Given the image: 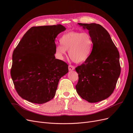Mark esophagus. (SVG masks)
<instances>
[{
  "instance_id": "esophagus-1",
  "label": "esophagus",
  "mask_w": 133,
  "mask_h": 133,
  "mask_svg": "<svg viewBox=\"0 0 133 133\" xmlns=\"http://www.w3.org/2000/svg\"><path fill=\"white\" fill-rule=\"evenodd\" d=\"M75 66H73V65H69L68 66V70H69V71H73L75 70Z\"/></svg>"
}]
</instances>
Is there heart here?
<instances>
[{"label":"heart","mask_w":133,"mask_h":133,"mask_svg":"<svg viewBox=\"0 0 133 133\" xmlns=\"http://www.w3.org/2000/svg\"><path fill=\"white\" fill-rule=\"evenodd\" d=\"M61 45L56 48L57 55L62 57L69 50V56L76 63H82L89 57L92 49L93 41L88 32H70L64 34L60 39Z\"/></svg>","instance_id":"1"}]
</instances>
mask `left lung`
Listing matches in <instances>:
<instances>
[{
    "label": "left lung",
    "mask_w": 133,
    "mask_h": 133,
    "mask_svg": "<svg viewBox=\"0 0 133 133\" xmlns=\"http://www.w3.org/2000/svg\"><path fill=\"white\" fill-rule=\"evenodd\" d=\"M93 41L89 57L76 68L78 81L77 92L91 103L104 100L114 92L121 73L119 54L110 35L99 24L82 23Z\"/></svg>",
    "instance_id": "8db88e82"
}]
</instances>
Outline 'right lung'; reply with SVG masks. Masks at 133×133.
<instances>
[{
    "label": "right lung",
    "mask_w": 133,
    "mask_h": 133,
    "mask_svg": "<svg viewBox=\"0 0 133 133\" xmlns=\"http://www.w3.org/2000/svg\"><path fill=\"white\" fill-rule=\"evenodd\" d=\"M65 29L61 24L32 27L14 49L11 77L22 99L42 104L55 95L59 80L68 72L67 63L55 57V39Z\"/></svg>",
    "instance_id": "add662e5"
}]
</instances>
